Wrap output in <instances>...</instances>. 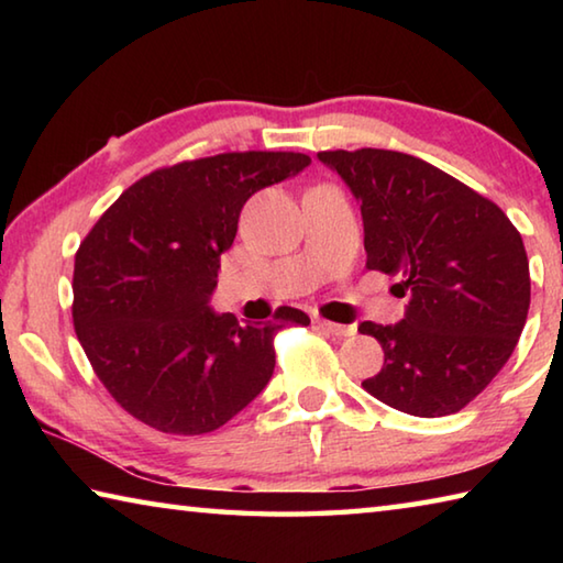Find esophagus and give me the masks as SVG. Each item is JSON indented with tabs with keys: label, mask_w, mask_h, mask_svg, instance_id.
Segmentation results:
<instances>
[{
	"label": "esophagus",
	"mask_w": 563,
	"mask_h": 563,
	"mask_svg": "<svg viewBox=\"0 0 563 563\" xmlns=\"http://www.w3.org/2000/svg\"><path fill=\"white\" fill-rule=\"evenodd\" d=\"M316 325L320 330L330 332V335H335V338H352V335H355V325H340V322H330V320H322V318H316Z\"/></svg>",
	"instance_id": "obj_1"
}]
</instances>
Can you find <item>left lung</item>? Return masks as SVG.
Masks as SVG:
<instances>
[{"mask_svg":"<svg viewBox=\"0 0 563 563\" xmlns=\"http://www.w3.org/2000/svg\"><path fill=\"white\" fill-rule=\"evenodd\" d=\"M360 201L367 268L399 275L397 325L362 322L385 365L362 383L415 417L460 412L507 365L527 322L529 258L501 208L427 161L385 148L320 151Z\"/></svg>","mask_w":563,"mask_h":563,"instance_id":"obj_1","label":"left lung"}]
</instances>
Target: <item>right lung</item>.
Masks as SVG:
<instances>
[{
    "label": "right lung",
    "instance_id": "add662e5",
    "mask_svg": "<svg viewBox=\"0 0 563 563\" xmlns=\"http://www.w3.org/2000/svg\"><path fill=\"white\" fill-rule=\"evenodd\" d=\"M308 164L292 151H233L156 168L81 241L76 338L101 385L139 422L184 437L218 430L268 385L278 330L310 325L295 308L263 325L208 308L247 198Z\"/></svg>",
    "mask_w": 563,
    "mask_h": 563
}]
</instances>
